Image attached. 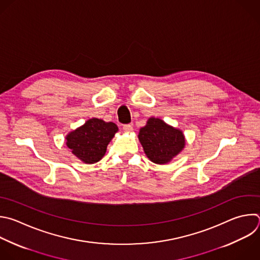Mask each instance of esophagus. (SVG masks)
<instances>
[{"mask_svg": "<svg viewBox=\"0 0 260 260\" xmlns=\"http://www.w3.org/2000/svg\"><path fill=\"white\" fill-rule=\"evenodd\" d=\"M123 132L124 133H132L133 132V125L132 124H125V125H123Z\"/></svg>", "mask_w": 260, "mask_h": 260, "instance_id": "34e87169", "label": "esophagus"}]
</instances>
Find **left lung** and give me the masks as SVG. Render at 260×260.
<instances>
[{
  "label": "left lung",
  "instance_id": "left-lung-1",
  "mask_svg": "<svg viewBox=\"0 0 260 260\" xmlns=\"http://www.w3.org/2000/svg\"><path fill=\"white\" fill-rule=\"evenodd\" d=\"M139 141L150 161L167 164L186 146L182 129L167 124L160 118L150 117L138 135Z\"/></svg>",
  "mask_w": 260,
  "mask_h": 260
}]
</instances>
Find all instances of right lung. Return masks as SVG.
Masks as SVG:
<instances>
[{
	"instance_id": "1",
	"label": "right lung",
	"mask_w": 260,
	"mask_h": 260,
	"mask_svg": "<svg viewBox=\"0 0 260 260\" xmlns=\"http://www.w3.org/2000/svg\"><path fill=\"white\" fill-rule=\"evenodd\" d=\"M117 132L115 123L91 118L67 134L66 146L83 163L94 164L104 157L108 144Z\"/></svg>"
}]
</instances>
